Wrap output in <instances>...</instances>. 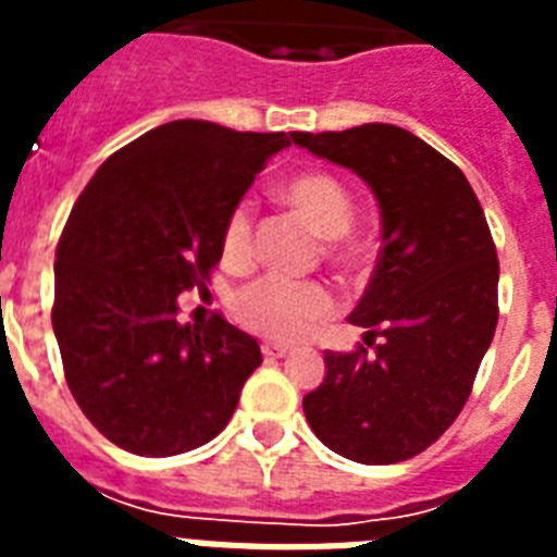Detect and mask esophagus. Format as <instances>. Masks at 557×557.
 Segmentation results:
<instances>
[{"label": "esophagus", "instance_id": "obj_1", "mask_svg": "<svg viewBox=\"0 0 557 557\" xmlns=\"http://www.w3.org/2000/svg\"><path fill=\"white\" fill-rule=\"evenodd\" d=\"M260 349H262V356L271 358V361H274V358H286L288 356L286 344H271V341H265Z\"/></svg>", "mask_w": 557, "mask_h": 557}]
</instances>
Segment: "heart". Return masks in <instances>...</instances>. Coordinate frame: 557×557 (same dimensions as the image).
<instances>
[{"mask_svg":"<svg viewBox=\"0 0 557 557\" xmlns=\"http://www.w3.org/2000/svg\"><path fill=\"white\" fill-rule=\"evenodd\" d=\"M280 199L295 208L309 225L326 239H338L352 225V196L332 173L306 170L286 178ZM222 251L231 262H248L253 253V208L239 201L222 231ZM335 257L344 262L358 260V245L338 239ZM335 295L323 283H300L283 274H265L239 288L234 297L236 321L253 335L271 341H300L335 314Z\"/></svg>","mask_w":557,"mask_h":557,"instance_id":"b5f03b06","label":"heart"}]
</instances>
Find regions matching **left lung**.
I'll return each mask as SVG.
<instances>
[{
	"mask_svg": "<svg viewBox=\"0 0 557 557\" xmlns=\"http://www.w3.org/2000/svg\"><path fill=\"white\" fill-rule=\"evenodd\" d=\"M312 156L361 176L381 208V251L349 321L352 352H326L304 398L314 436L341 457L389 466L440 440L471 396L497 330L500 262L462 170L401 126L292 133Z\"/></svg>",
	"mask_w": 557,
	"mask_h": 557,
	"instance_id": "left-lung-1",
	"label": "left lung"
}]
</instances>
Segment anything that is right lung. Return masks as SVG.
<instances>
[{
  "instance_id": "obj_1",
  "label": "right lung",
  "mask_w": 557,
  "mask_h": 557,
  "mask_svg": "<svg viewBox=\"0 0 557 557\" xmlns=\"http://www.w3.org/2000/svg\"><path fill=\"white\" fill-rule=\"evenodd\" d=\"M288 144L170 121L109 156L74 201L51 323L74 401L117 448L176 457L234 416L260 344L222 314L178 323L176 297L208 288L231 210Z\"/></svg>"
}]
</instances>
